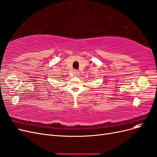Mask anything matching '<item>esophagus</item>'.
Returning <instances> with one entry per match:
<instances>
[{
	"instance_id": "34e87169",
	"label": "esophagus",
	"mask_w": 157,
	"mask_h": 157,
	"mask_svg": "<svg viewBox=\"0 0 157 157\" xmlns=\"http://www.w3.org/2000/svg\"><path fill=\"white\" fill-rule=\"evenodd\" d=\"M78 70H74L73 71V74H74V75H76V76H77V75H78Z\"/></svg>"
}]
</instances>
